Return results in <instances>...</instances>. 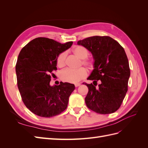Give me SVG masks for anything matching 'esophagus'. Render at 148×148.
I'll return each instance as SVG.
<instances>
[{
    "label": "esophagus",
    "mask_w": 148,
    "mask_h": 148,
    "mask_svg": "<svg viewBox=\"0 0 148 148\" xmlns=\"http://www.w3.org/2000/svg\"><path fill=\"white\" fill-rule=\"evenodd\" d=\"M75 87H78V86H80V84L79 83H76V84H75Z\"/></svg>",
    "instance_id": "esophagus-1"
}]
</instances>
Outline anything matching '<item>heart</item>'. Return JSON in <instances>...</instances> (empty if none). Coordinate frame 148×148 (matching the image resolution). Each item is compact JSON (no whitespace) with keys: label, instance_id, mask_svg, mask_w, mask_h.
Returning <instances> with one entry per match:
<instances>
[{"label":"heart","instance_id":"1","mask_svg":"<svg viewBox=\"0 0 148 148\" xmlns=\"http://www.w3.org/2000/svg\"><path fill=\"white\" fill-rule=\"evenodd\" d=\"M73 52L76 56L82 59L81 64L87 67L89 70H92L94 69L95 65V61L91 59L86 58L89 54V52L87 49L81 46H78L73 48ZM66 52L64 51L59 53L56 59L57 66L59 68H62V67L65 66L66 64ZM87 75V70L83 67H82L78 70H71L70 69H65L61 71L60 78L64 82L77 83L86 78Z\"/></svg>","mask_w":148,"mask_h":148}]
</instances>
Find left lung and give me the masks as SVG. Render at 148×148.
I'll list each match as a JSON object with an SVG mask.
<instances>
[{
  "label": "left lung",
  "mask_w": 148,
  "mask_h": 148,
  "mask_svg": "<svg viewBox=\"0 0 148 148\" xmlns=\"http://www.w3.org/2000/svg\"><path fill=\"white\" fill-rule=\"evenodd\" d=\"M90 51L95 65L87 79L93 83H85L88 92L85 102L89 109L100 114L117 111L128 91L130 75L128 60L124 49L109 36H95L78 42ZM100 83L96 87L97 82Z\"/></svg>",
  "instance_id": "left-lung-1"
}]
</instances>
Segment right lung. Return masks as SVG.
I'll use <instances>...</instances> for the list:
<instances>
[{"mask_svg":"<svg viewBox=\"0 0 148 148\" xmlns=\"http://www.w3.org/2000/svg\"><path fill=\"white\" fill-rule=\"evenodd\" d=\"M72 44L40 37L21 50L15 66L17 85L24 104L33 114L49 118L66 109L75 85L61 82L51 86L50 82L52 71L57 70V56Z\"/></svg>","mask_w":148,"mask_h":148,"instance_id":"right-lung-1","label":"right lung"}]
</instances>
